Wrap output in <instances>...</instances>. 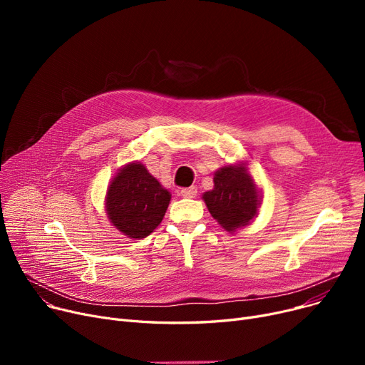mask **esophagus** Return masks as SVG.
Instances as JSON below:
<instances>
[{"label": "esophagus", "mask_w": 365, "mask_h": 365, "mask_svg": "<svg viewBox=\"0 0 365 365\" xmlns=\"http://www.w3.org/2000/svg\"><path fill=\"white\" fill-rule=\"evenodd\" d=\"M198 194V189L195 186H189V187H183L180 190V195L185 198H195Z\"/></svg>", "instance_id": "obj_1"}]
</instances>
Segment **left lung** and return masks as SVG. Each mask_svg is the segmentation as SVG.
<instances>
[{
  "label": "left lung",
  "mask_w": 365,
  "mask_h": 365,
  "mask_svg": "<svg viewBox=\"0 0 365 365\" xmlns=\"http://www.w3.org/2000/svg\"><path fill=\"white\" fill-rule=\"evenodd\" d=\"M202 198L210 215L229 232L248 225L257 213L259 194L244 165H227L216 171L215 189Z\"/></svg>",
  "instance_id": "obj_1"
}]
</instances>
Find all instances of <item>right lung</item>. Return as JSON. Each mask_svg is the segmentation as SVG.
Returning <instances> with one entry per match:
<instances>
[{
  "label": "right lung",
  "instance_id": "obj_1",
  "mask_svg": "<svg viewBox=\"0 0 365 365\" xmlns=\"http://www.w3.org/2000/svg\"><path fill=\"white\" fill-rule=\"evenodd\" d=\"M170 198L168 190L143 164L131 163L120 170L108 187V217L124 235L140 240L161 223Z\"/></svg>",
  "mask_w": 365,
  "mask_h": 365
}]
</instances>
